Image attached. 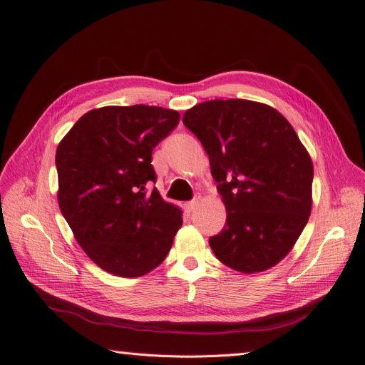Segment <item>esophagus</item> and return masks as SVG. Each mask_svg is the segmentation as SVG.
Here are the masks:
<instances>
[{"instance_id": "1", "label": "esophagus", "mask_w": 365, "mask_h": 365, "mask_svg": "<svg viewBox=\"0 0 365 365\" xmlns=\"http://www.w3.org/2000/svg\"><path fill=\"white\" fill-rule=\"evenodd\" d=\"M197 204H200V196L197 197H195L193 201H190V202H187L185 204V207H187V210H189V212H193V210L197 207Z\"/></svg>"}]
</instances>
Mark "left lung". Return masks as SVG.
<instances>
[{"mask_svg": "<svg viewBox=\"0 0 365 365\" xmlns=\"http://www.w3.org/2000/svg\"><path fill=\"white\" fill-rule=\"evenodd\" d=\"M182 123L204 146L227 210L210 248L228 268L267 271L294 248L312 210V160L269 105L228 98L187 109Z\"/></svg>", "mask_w": 365, "mask_h": 365, "instance_id": "1", "label": "left lung"}]
</instances>
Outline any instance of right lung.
<instances>
[{"mask_svg":"<svg viewBox=\"0 0 365 365\" xmlns=\"http://www.w3.org/2000/svg\"><path fill=\"white\" fill-rule=\"evenodd\" d=\"M161 106H103L83 114L56 150L58 202L77 244L97 267L118 277L155 269L182 225V210L165 202L152 150L178 125Z\"/></svg>","mask_w":365,"mask_h":365,"instance_id":"right-lung-1","label":"right lung"}]
</instances>
